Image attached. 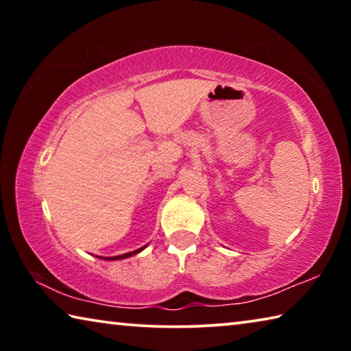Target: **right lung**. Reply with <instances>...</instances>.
I'll list each match as a JSON object with an SVG mask.
<instances>
[{
	"label": "right lung",
	"instance_id": "obj_1",
	"mask_svg": "<svg viewBox=\"0 0 351 351\" xmlns=\"http://www.w3.org/2000/svg\"><path fill=\"white\" fill-rule=\"evenodd\" d=\"M142 249H145V246L141 247V249H136V251H133V252H127V254H122V255H116V257H99V258H104V260H121V258H128V257H132V255L141 252Z\"/></svg>",
	"mask_w": 351,
	"mask_h": 351
}]
</instances>
